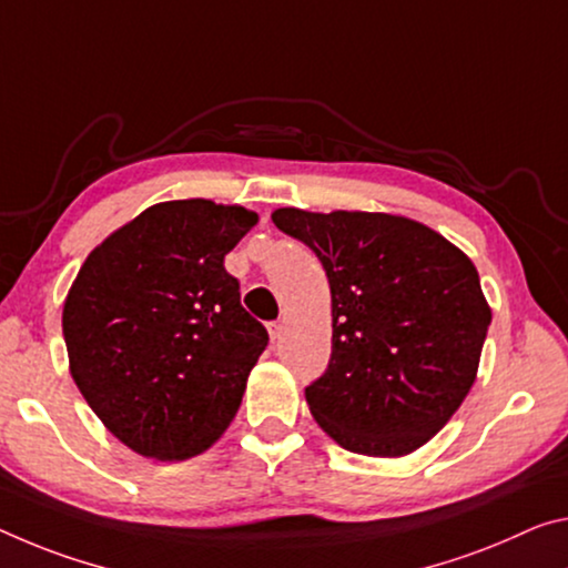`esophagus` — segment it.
I'll use <instances>...</instances> for the list:
<instances>
[{"instance_id":"34e87169","label":"esophagus","mask_w":568,"mask_h":568,"mask_svg":"<svg viewBox=\"0 0 568 568\" xmlns=\"http://www.w3.org/2000/svg\"><path fill=\"white\" fill-rule=\"evenodd\" d=\"M267 331H270V341H273V344H277V341H281V336H283V323L281 321H273L267 326Z\"/></svg>"}]
</instances>
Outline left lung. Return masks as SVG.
Instances as JSON below:
<instances>
[{
  "instance_id": "8db88e82",
  "label": "left lung",
  "mask_w": 568,
  "mask_h": 568,
  "mask_svg": "<svg viewBox=\"0 0 568 568\" xmlns=\"http://www.w3.org/2000/svg\"><path fill=\"white\" fill-rule=\"evenodd\" d=\"M331 285L326 372L305 386L318 425L358 455L399 457L435 437L478 374L490 308L470 257L382 212H273Z\"/></svg>"
}]
</instances>
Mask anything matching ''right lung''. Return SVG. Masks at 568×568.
Masks as SVG:
<instances>
[{"label": "right lung", "mask_w": 568, "mask_h": 568, "mask_svg": "<svg viewBox=\"0 0 568 568\" xmlns=\"http://www.w3.org/2000/svg\"><path fill=\"white\" fill-rule=\"evenodd\" d=\"M257 214L161 202L90 252L62 308L70 374L103 425L156 460H186L235 417L267 331L224 255Z\"/></svg>", "instance_id": "1"}]
</instances>
